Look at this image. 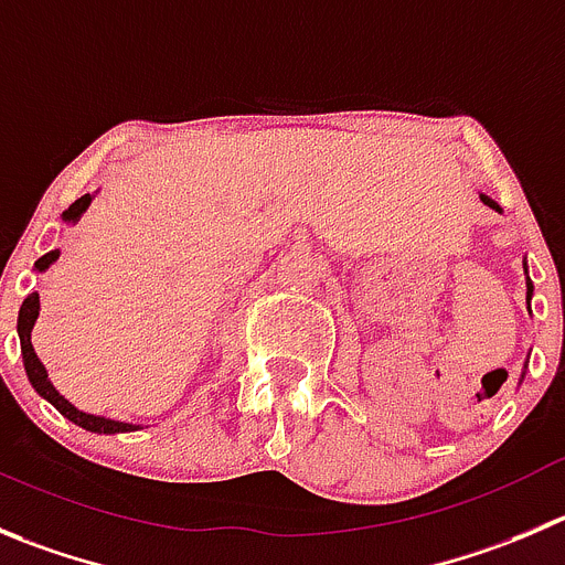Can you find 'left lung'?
I'll return each mask as SVG.
<instances>
[{
	"label": "left lung",
	"instance_id": "obj_1",
	"mask_svg": "<svg viewBox=\"0 0 565 565\" xmlns=\"http://www.w3.org/2000/svg\"><path fill=\"white\" fill-rule=\"evenodd\" d=\"M480 199H482V202H486L488 207H491V211L502 213V207H499L491 196H486V193H480ZM524 271H527V263H524ZM530 299H533V282H530V277H527V308H530ZM521 380H524V372H521Z\"/></svg>",
	"mask_w": 565,
	"mask_h": 565
}]
</instances>
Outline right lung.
Masks as SVG:
<instances>
[{
    "mask_svg": "<svg viewBox=\"0 0 565 565\" xmlns=\"http://www.w3.org/2000/svg\"><path fill=\"white\" fill-rule=\"evenodd\" d=\"M90 193H85V196H79L77 202H74L68 211H63V222L66 224H77L79 216H83L85 211H88L90 205ZM61 257V252L52 249L46 252L44 257H38L35 260V271H46V268L52 266V263ZM38 310H41V299H38V294H30V297L21 302V310H19V341H21V358H24V372L26 377H30L32 388L38 391V396H44L46 402H52V405L57 407V411L63 413V416L68 418V422H74L77 427L88 429V433H99V435H116V433H132V429H138L136 424H127V422H113V418H105V416H94V413H83L77 411V407L72 405V402L66 399V396H61V391L52 385L50 374H46L44 363L38 360L35 349H32V327H35V319H38Z\"/></svg>",
    "mask_w": 565,
    "mask_h": 565,
    "instance_id": "right-lung-1",
    "label": "right lung"
}]
</instances>
